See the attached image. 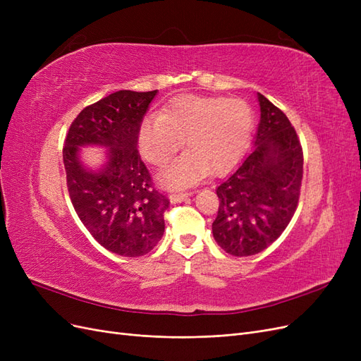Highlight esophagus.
I'll return each instance as SVG.
<instances>
[{"label": "esophagus", "instance_id": "obj_1", "mask_svg": "<svg viewBox=\"0 0 361 361\" xmlns=\"http://www.w3.org/2000/svg\"><path fill=\"white\" fill-rule=\"evenodd\" d=\"M188 197H191V192H179V194H170V202L171 203H180L188 200Z\"/></svg>", "mask_w": 361, "mask_h": 361}]
</instances>
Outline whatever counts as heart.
<instances>
[{
    "mask_svg": "<svg viewBox=\"0 0 361 361\" xmlns=\"http://www.w3.org/2000/svg\"><path fill=\"white\" fill-rule=\"evenodd\" d=\"M251 125L253 114L241 99L180 96L162 114H150L140 123V154L164 167L185 140L188 150L159 176L169 188H185L209 171L224 174L231 170L243 155Z\"/></svg>",
    "mask_w": 361,
    "mask_h": 361,
    "instance_id": "obj_1",
    "label": "heart"
}]
</instances>
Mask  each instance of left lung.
<instances>
[{
	"mask_svg": "<svg viewBox=\"0 0 361 361\" xmlns=\"http://www.w3.org/2000/svg\"><path fill=\"white\" fill-rule=\"evenodd\" d=\"M260 120L253 149L216 188L220 207L212 223L216 244L232 256L268 248L297 209L302 149L289 118L257 93Z\"/></svg>",
	"mask_w": 361,
	"mask_h": 361,
	"instance_id": "obj_1",
	"label": "left lung"
}]
</instances>
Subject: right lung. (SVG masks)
<instances>
[{"label": "right lung", "instance_id": "obj_1", "mask_svg": "<svg viewBox=\"0 0 361 361\" xmlns=\"http://www.w3.org/2000/svg\"><path fill=\"white\" fill-rule=\"evenodd\" d=\"M158 90H118L85 106L66 135L63 162L75 212L104 248L125 257L147 255L164 235L170 202L154 188L137 150L138 128ZM105 147L106 162L85 168L81 147Z\"/></svg>", "mask_w": 361, "mask_h": 361}]
</instances>
